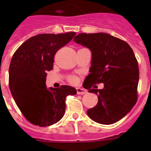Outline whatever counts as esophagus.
<instances>
[{
	"mask_svg": "<svg viewBox=\"0 0 151 151\" xmlns=\"http://www.w3.org/2000/svg\"><path fill=\"white\" fill-rule=\"evenodd\" d=\"M76 91H77V94H84L87 93V91L84 88H77Z\"/></svg>",
	"mask_w": 151,
	"mask_h": 151,
	"instance_id": "esophagus-1",
	"label": "esophagus"
}]
</instances>
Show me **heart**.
<instances>
[{
    "mask_svg": "<svg viewBox=\"0 0 151 151\" xmlns=\"http://www.w3.org/2000/svg\"><path fill=\"white\" fill-rule=\"evenodd\" d=\"M69 81L73 82V83H75V82H76L78 81V79H77L76 77H71V78H69Z\"/></svg>",
    "mask_w": 151,
    "mask_h": 151,
    "instance_id": "heart-1",
    "label": "heart"
}]
</instances>
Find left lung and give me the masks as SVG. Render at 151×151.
Wrapping results in <instances>:
<instances>
[{
  "mask_svg": "<svg viewBox=\"0 0 151 151\" xmlns=\"http://www.w3.org/2000/svg\"><path fill=\"white\" fill-rule=\"evenodd\" d=\"M73 41L91 51L90 74L83 87L98 97V103L87 114L103 125L118 122L127 115L137 102L139 80L138 61L125 41L104 32L80 33ZM104 83L103 89L92 85Z\"/></svg>",
  "mask_w": 151,
  "mask_h": 151,
  "instance_id": "1",
  "label": "left lung"
}]
</instances>
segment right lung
Here are the masks:
<instances>
[{
  "instance_id": "obj_1",
  "label": "right lung",
  "mask_w": 151,
  "mask_h": 151,
  "mask_svg": "<svg viewBox=\"0 0 151 151\" xmlns=\"http://www.w3.org/2000/svg\"><path fill=\"white\" fill-rule=\"evenodd\" d=\"M75 35H37L25 41L12 57L9 87L17 106L31 123L45 127L59 122L65 113L66 96L77 93L69 85L46 86L47 72L53 69L54 54Z\"/></svg>"
}]
</instances>
